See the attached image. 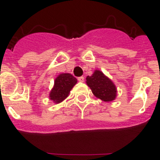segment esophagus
Here are the masks:
<instances>
[{
	"label": "esophagus",
	"mask_w": 160,
	"mask_h": 160,
	"mask_svg": "<svg viewBox=\"0 0 160 160\" xmlns=\"http://www.w3.org/2000/svg\"><path fill=\"white\" fill-rule=\"evenodd\" d=\"M78 81H80V82H84L85 81V78L83 77V76H80V77H78Z\"/></svg>",
	"instance_id": "34e87169"
}]
</instances>
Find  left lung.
<instances>
[{"label":"left lung","mask_w":160,"mask_h":160,"mask_svg":"<svg viewBox=\"0 0 160 160\" xmlns=\"http://www.w3.org/2000/svg\"><path fill=\"white\" fill-rule=\"evenodd\" d=\"M86 83L93 94L105 102L114 100L116 97L115 85L100 70H95L91 76H87Z\"/></svg>","instance_id":"obj_1"}]
</instances>
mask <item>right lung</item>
I'll return each mask as SVG.
<instances>
[{
  "label": "right lung",
  "instance_id": "add662e5",
  "mask_svg": "<svg viewBox=\"0 0 160 160\" xmlns=\"http://www.w3.org/2000/svg\"><path fill=\"white\" fill-rule=\"evenodd\" d=\"M77 83L76 78L70 74H60L55 79L53 89L50 93V99L55 103H60L69 95L70 90Z\"/></svg>",
  "mask_w": 160,
  "mask_h": 160
}]
</instances>
